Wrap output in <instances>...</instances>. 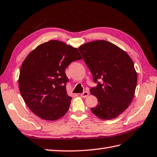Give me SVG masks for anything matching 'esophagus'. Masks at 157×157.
Wrapping results in <instances>:
<instances>
[{"label": "esophagus", "mask_w": 157, "mask_h": 157, "mask_svg": "<svg viewBox=\"0 0 157 157\" xmlns=\"http://www.w3.org/2000/svg\"><path fill=\"white\" fill-rule=\"evenodd\" d=\"M80 95H81V97H83V98H84V97H86L89 95V92L88 91H84L83 93H82Z\"/></svg>", "instance_id": "34e87169"}]
</instances>
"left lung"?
<instances>
[{
  "label": "left lung",
  "instance_id": "left-lung-1",
  "mask_svg": "<svg viewBox=\"0 0 157 157\" xmlns=\"http://www.w3.org/2000/svg\"><path fill=\"white\" fill-rule=\"evenodd\" d=\"M78 50L97 83L90 92L98 99V104L90 110L101 119L117 117L128 107L134 95L137 74L133 61L126 52L105 40L85 44Z\"/></svg>",
  "mask_w": 157,
  "mask_h": 157
}]
</instances>
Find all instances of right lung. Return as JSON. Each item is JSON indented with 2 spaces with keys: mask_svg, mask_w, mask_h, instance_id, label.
Returning <instances> with one entry per match:
<instances>
[{
  "mask_svg": "<svg viewBox=\"0 0 157 157\" xmlns=\"http://www.w3.org/2000/svg\"><path fill=\"white\" fill-rule=\"evenodd\" d=\"M81 59L76 48L56 40L40 45L27 56L21 67L19 88L33 113L50 121L67 113L72 97L66 89L69 80L65 70Z\"/></svg>",
  "mask_w": 157,
  "mask_h": 157,
  "instance_id": "obj_1",
  "label": "right lung"
}]
</instances>
